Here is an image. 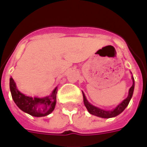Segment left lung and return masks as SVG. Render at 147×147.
Instances as JSON below:
<instances>
[{
    "instance_id": "obj_1",
    "label": "left lung",
    "mask_w": 147,
    "mask_h": 147,
    "mask_svg": "<svg viewBox=\"0 0 147 147\" xmlns=\"http://www.w3.org/2000/svg\"><path fill=\"white\" fill-rule=\"evenodd\" d=\"M132 82L133 83H132V87H131L129 90L128 96L113 110H105L93 106V105H91V104H90L89 102H88L86 97H85V94H84V93L82 92L83 101H84L85 106L86 107L87 110H88V112L90 114H92V115H96V116H98V117L104 118V119H109V118L115 117V116H117L118 115L121 113L124 110V109L127 107V105H129V101H130L131 98H132V94H133V91H134L135 88V80L133 76H132Z\"/></svg>"
}]
</instances>
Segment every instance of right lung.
Here are the masks:
<instances>
[{"label":"right lung","mask_w":147,"mask_h":147,"mask_svg":"<svg viewBox=\"0 0 147 147\" xmlns=\"http://www.w3.org/2000/svg\"><path fill=\"white\" fill-rule=\"evenodd\" d=\"M10 91L15 103L23 112L35 117H42L50 114L54 110L57 90L56 88L49 96L44 98L28 96L17 89L16 84L12 78L9 80Z\"/></svg>","instance_id":"right-lung-1"}]
</instances>
